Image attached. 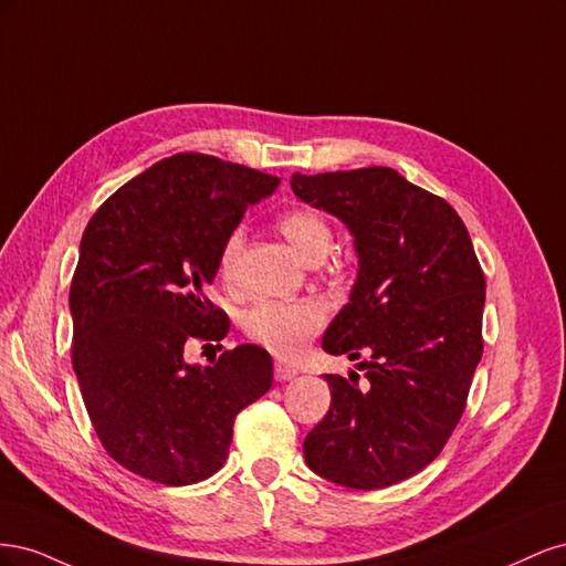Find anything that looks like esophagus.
Returning a JSON list of instances; mask_svg holds the SVG:
<instances>
[{"instance_id": "1", "label": "esophagus", "mask_w": 566, "mask_h": 566, "mask_svg": "<svg viewBox=\"0 0 566 566\" xmlns=\"http://www.w3.org/2000/svg\"><path fill=\"white\" fill-rule=\"evenodd\" d=\"M297 375H300V370L293 368V366H287V364H276V366H273V378H276L279 382L293 380V378H297Z\"/></svg>"}]
</instances>
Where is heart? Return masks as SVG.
Listing matches in <instances>:
<instances>
[{
    "mask_svg": "<svg viewBox=\"0 0 566 566\" xmlns=\"http://www.w3.org/2000/svg\"><path fill=\"white\" fill-rule=\"evenodd\" d=\"M279 229L306 262H321L333 245V231L314 210H287L279 217ZM243 229H233L219 250V276L227 283L235 276ZM325 323L318 300H260L245 312L243 328L250 339L283 358H297Z\"/></svg>",
    "mask_w": 566,
    "mask_h": 566,
    "instance_id": "heart-1",
    "label": "heart"
}]
</instances>
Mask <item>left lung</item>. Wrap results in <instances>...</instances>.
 <instances>
[{
  "label": "left lung",
  "instance_id": "8db88e82",
  "mask_svg": "<svg viewBox=\"0 0 566 566\" xmlns=\"http://www.w3.org/2000/svg\"><path fill=\"white\" fill-rule=\"evenodd\" d=\"M293 191L354 235L358 279L328 354L364 361L366 385L325 375L331 410L304 439L316 474L349 489L413 476L447 447L482 358L486 281L451 205L391 167L293 175Z\"/></svg>",
  "mask_w": 566,
  "mask_h": 566
}]
</instances>
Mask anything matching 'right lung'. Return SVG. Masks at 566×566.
<instances>
[{"instance_id": "obj_1", "label": "right lung", "mask_w": 566, "mask_h": 566, "mask_svg": "<svg viewBox=\"0 0 566 566\" xmlns=\"http://www.w3.org/2000/svg\"><path fill=\"white\" fill-rule=\"evenodd\" d=\"M279 184L245 165L177 153L117 188L84 229L71 283L73 368L98 441L150 482L212 476L235 416L273 382L271 356L256 345L205 368L186 364L184 347L227 337L229 316L208 297L219 250Z\"/></svg>"}]
</instances>
